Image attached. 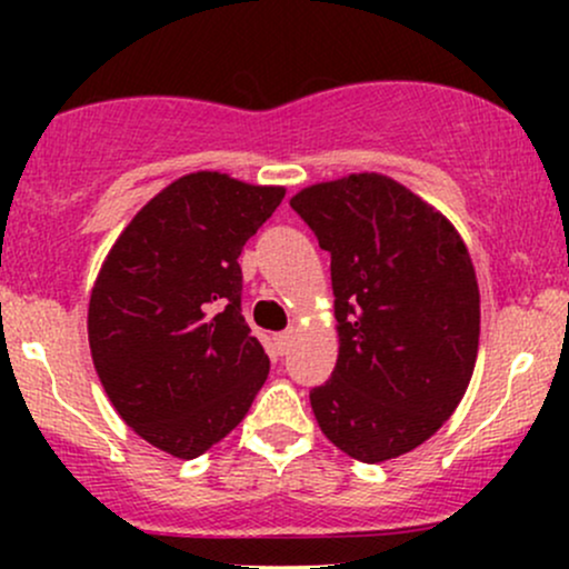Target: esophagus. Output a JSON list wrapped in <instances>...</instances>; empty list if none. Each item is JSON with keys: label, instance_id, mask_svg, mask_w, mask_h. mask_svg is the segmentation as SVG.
Listing matches in <instances>:
<instances>
[{"label": "esophagus", "instance_id": "esophagus-1", "mask_svg": "<svg viewBox=\"0 0 569 569\" xmlns=\"http://www.w3.org/2000/svg\"><path fill=\"white\" fill-rule=\"evenodd\" d=\"M272 339H276V350L280 352V356H283V352H289V348H291L293 335H291V331H280V335H276Z\"/></svg>", "mask_w": 569, "mask_h": 569}]
</instances>
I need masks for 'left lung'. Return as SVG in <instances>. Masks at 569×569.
Masks as SVG:
<instances>
[{
    "label": "left lung",
    "instance_id": "1",
    "mask_svg": "<svg viewBox=\"0 0 569 569\" xmlns=\"http://www.w3.org/2000/svg\"><path fill=\"white\" fill-rule=\"evenodd\" d=\"M291 208L331 253L339 358L310 390L326 439L382 462L457 409L479 350V286L460 234L380 173L307 187Z\"/></svg>",
    "mask_w": 569,
    "mask_h": 569
}]
</instances>
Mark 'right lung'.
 I'll list each match as a JSON object with an SVG mask.
<instances>
[{
	"label": "right lung",
	"instance_id": "1",
	"mask_svg": "<svg viewBox=\"0 0 569 569\" xmlns=\"http://www.w3.org/2000/svg\"><path fill=\"white\" fill-rule=\"evenodd\" d=\"M283 194L217 171L181 176L136 213L98 272L88 310L98 380L162 452L192 460L211 449L267 380L238 257Z\"/></svg>",
	"mask_w": 569,
	"mask_h": 569
}]
</instances>
